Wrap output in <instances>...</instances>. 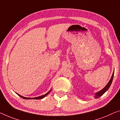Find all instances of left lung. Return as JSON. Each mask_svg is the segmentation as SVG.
Listing matches in <instances>:
<instances>
[{
    "label": "left lung",
    "instance_id": "left-lung-1",
    "mask_svg": "<svg viewBox=\"0 0 120 120\" xmlns=\"http://www.w3.org/2000/svg\"><path fill=\"white\" fill-rule=\"evenodd\" d=\"M114 73H112V76L111 79H110V81H109V82L107 83V85L106 86V87H105L104 88L102 89L101 90H100V92H98L97 93L95 94V98H99L100 96H101L102 95L105 93V92H106V91L108 90V89H109V88L110 85H111V83L112 82V79H113V76H114Z\"/></svg>",
    "mask_w": 120,
    "mask_h": 120
}]
</instances>
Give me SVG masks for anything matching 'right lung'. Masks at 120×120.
Segmentation results:
<instances>
[{
	"instance_id": "add662e5",
	"label": "right lung",
	"mask_w": 120,
	"mask_h": 120,
	"mask_svg": "<svg viewBox=\"0 0 120 120\" xmlns=\"http://www.w3.org/2000/svg\"><path fill=\"white\" fill-rule=\"evenodd\" d=\"M51 90L49 91V92L48 93H46V94H45V95H41V96H38V97H37V98H25V97H24V96H21V95H19V94H17L18 95L20 96V97H21V98H22V99H36V100H39V99H43V98H45V97L46 96H47L48 94H49V93L51 92Z\"/></svg>"
}]
</instances>
